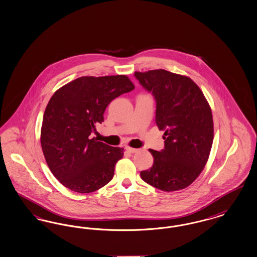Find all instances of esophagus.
I'll use <instances>...</instances> for the list:
<instances>
[{
  "label": "esophagus",
  "mask_w": 257,
  "mask_h": 257,
  "mask_svg": "<svg viewBox=\"0 0 257 257\" xmlns=\"http://www.w3.org/2000/svg\"><path fill=\"white\" fill-rule=\"evenodd\" d=\"M126 150H127L129 153H136V152H138L139 149H136V148H132V147H130V146H127V147H126Z\"/></svg>",
  "instance_id": "1"
}]
</instances>
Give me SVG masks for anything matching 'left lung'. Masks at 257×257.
I'll list each match as a JSON object with an SVG mask.
<instances>
[{
	"mask_svg": "<svg viewBox=\"0 0 257 257\" xmlns=\"http://www.w3.org/2000/svg\"><path fill=\"white\" fill-rule=\"evenodd\" d=\"M135 76L153 93L156 123L165 130V149H149L154 164L141 177L163 191L184 189L202 173L208 160L214 135L211 108L188 76L163 69L135 72Z\"/></svg>",
	"mask_w": 257,
	"mask_h": 257,
	"instance_id": "8db88e82",
	"label": "left lung"
}]
</instances>
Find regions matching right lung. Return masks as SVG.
Returning a JSON list of instances; mask_svg holds the SVG:
<instances>
[{"mask_svg":"<svg viewBox=\"0 0 257 257\" xmlns=\"http://www.w3.org/2000/svg\"><path fill=\"white\" fill-rule=\"evenodd\" d=\"M134 89L127 75L117 74L82 76L53 93L43 116L40 142L47 165L65 187L91 193L113 179L123 148L90 135L104 121L109 103Z\"/></svg>","mask_w":257,"mask_h":257,"instance_id":"right-lung-1","label":"right lung"}]
</instances>
